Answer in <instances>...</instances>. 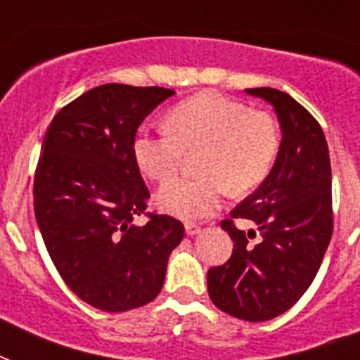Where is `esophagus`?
<instances>
[{"label":"esophagus","instance_id":"1","mask_svg":"<svg viewBox=\"0 0 360 360\" xmlns=\"http://www.w3.org/2000/svg\"><path fill=\"white\" fill-rule=\"evenodd\" d=\"M185 231H186V236H198V233L202 231V228H200L198 224H194V222H186Z\"/></svg>","mask_w":360,"mask_h":360}]
</instances>
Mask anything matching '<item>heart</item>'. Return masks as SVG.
<instances>
[{
	"instance_id": "b5f03b06",
	"label": "heart",
	"mask_w": 360,
	"mask_h": 360,
	"mask_svg": "<svg viewBox=\"0 0 360 360\" xmlns=\"http://www.w3.org/2000/svg\"><path fill=\"white\" fill-rule=\"evenodd\" d=\"M132 149L141 172L158 183L177 174L186 151L203 149L198 155L203 175L169 181L157 192L162 211L200 220L219 211L228 188L245 194L267 179L278 157L280 130L263 110L219 93H200L169 112L166 129H141Z\"/></svg>"
}]
</instances>
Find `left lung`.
<instances>
[{
	"mask_svg": "<svg viewBox=\"0 0 360 360\" xmlns=\"http://www.w3.org/2000/svg\"><path fill=\"white\" fill-rule=\"evenodd\" d=\"M265 98L278 115L282 141L267 179L220 222L233 239V254L211 267L207 290L214 307L233 318L267 321L290 310L312 284L333 237L330 158L319 123L288 93L246 89ZM236 219L258 226L240 231Z\"/></svg>",
	"mask_w": 360,
	"mask_h": 360,
	"instance_id": "left-lung-1",
	"label": "left lung"
}]
</instances>
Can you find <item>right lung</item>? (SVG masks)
Masks as SVG:
<instances>
[{"label":"right lung","instance_id":"1","mask_svg":"<svg viewBox=\"0 0 360 360\" xmlns=\"http://www.w3.org/2000/svg\"><path fill=\"white\" fill-rule=\"evenodd\" d=\"M166 87L104 84L59 110L33 179L35 219L70 291L104 312H127L162 290L185 226L147 213L149 191L134 158L138 127L172 97ZM143 214L146 226L134 219Z\"/></svg>","mask_w":360,"mask_h":360}]
</instances>
